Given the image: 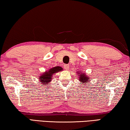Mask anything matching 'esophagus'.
Here are the masks:
<instances>
[{
  "label": "esophagus",
  "instance_id": "esophagus-1",
  "mask_svg": "<svg viewBox=\"0 0 130 130\" xmlns=\"http://www.w3.org/2000/svg\"><path fill=\"white\" fill-rule=\"evenodd\" d=\"M64 68L65 70H68L69 69V66L68 64H65L64 66Z\"/></svg>",
  "mask_w": 130,
  "mask_h": 130
}]
</instances>
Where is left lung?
Returning <instances> with one entry per match:
<instances>
[{
  "label": "left lung",
  "instance_id": "left-lung-1",
  "mask_svg": "<svg viewBox=\"0 0 130 130\" xmlns=\"http://www.w3.org/2000/svg\"><path fill=\"white\" fill-rule=\"evenodd\" d=\"M76 73H77L78 76V78L79 79L78 80H79L80 83H82V84H84V85L89 84V82H90L91 80V78L90 76H88V74H85V73H84V72H80V71H77Z\"/></svg>",
  "mask_w": 130,
  "mask_h": 130
}]
</instances>
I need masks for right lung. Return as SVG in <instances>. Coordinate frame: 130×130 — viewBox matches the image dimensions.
Segmentation results:
<instances>
[{
    "label": "right lung",
    "mask_w": 130,
    "mask_h": 130,
    "mask_svg": "<svg viewBox=\"0 0 130 130\" xmlns=\"http://www.w3.org/2000/svg\"><path fill=\"white\" fill-rule=\"evenodd\" d=\"M61 71H63V68L60 66H56L52 68V69L46 70L44 73L40 74L39 76V82H40V84L43 86H48L50 85V82L52 81V77L54 74L57 73H59Z\"/></svg>",
    "instance_id": "1"
}]
</instances>
